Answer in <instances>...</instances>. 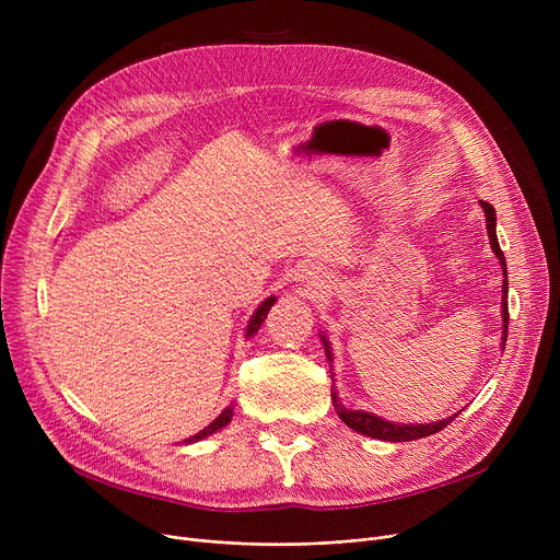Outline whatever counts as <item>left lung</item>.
Segmentation results:
<instances>
[{
  "instance_id": "left-lung-1",
  "label": "left lung",
  "mask_w": 560,
  "mask_h": 560,
  "mask_svg": "<svg viewBox=\"0 0 560 560\" xmlns=\"http://www.w3.org/2000/svg\"><path fill=\"white\" fill-rule=\"evenodd\" d=\"M481 206H483V213H486V226H488V238H490V245H492V252L497 254L499 262H502V270H504V290H502V315H504V342H506V336H509V275H506V258H504V252L502 247H499L497 243V231H494V209L492 203L483 201L481 199ZM322 342H325V351H327V359L331 361V351H329V342L325 340V336H322ZM331 399H334V406L338 410L340 420L349 427L354 429L363 435H370V438H376V440H388V443H408V440H418V438H424V435H433L438 433L440 429H445L450 422H454V418H447V420H440V422H433V424H393L388 420H381L372 413H363V410H349L345 408L340 401H338V395L336 390H331Z\"/></svg>"
}]
</instances>
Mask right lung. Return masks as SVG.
<instances>
[{
	"mask_svg": "<svg viewBox=\"0 0 560 560\" xmlns=\"http://www.w3.org/2000/svg\"><path fill=\"white\" fill-rule=\"evenodd\" d=\"M277 300L275 298H268V300H265L258 308H256V313L252 315V322H249V327H247V336H254L258 329H260V325H262V322H265V317H268V311H270V306L275 304ZM231 418H233V408L229 406V408H224L222 410V413L209 424V427H206L203 431H199L197 435H192V438H188L186 440V443H195V440H201V438H206V435H211V433H215L218 429H222V427H226L229 422H231Z\"/></svg>",
	"mask_w": 560,
	"mask_h": 560,
	"instance_id": "obj_1",
	"label": "right lung"
}]
</instances>
